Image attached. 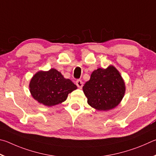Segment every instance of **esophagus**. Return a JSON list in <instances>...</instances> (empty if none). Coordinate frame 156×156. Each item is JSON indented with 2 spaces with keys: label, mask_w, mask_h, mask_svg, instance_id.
<instances>
[{
  "label": "esophagus",
  "mask_w": 156,
  "mask_h": 156,
  "mask_svg": "<svg viewBox=\"0 0 156 156\" xmlns=\"http://www.w3.org/2000/svg\"><path fill=\"white\" fill-rule=\"evenodd\" d=\"M76 85L79 88H81L83 86V81L80 80H77L76 81Z\"/></svg>",
  "instance_id": "34e87169"
}]
</instances>
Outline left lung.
<instances>
[{
	"label": "left lung",
	"instance_id": "obj_1",
	"mask_svg": "<svg viewBox=\"0 0 156 156\" xmlns=\"http://www.w3.org/2000/svg\"><path fill=\"white\" fill-rule=\"evenodd\" d=\"M83 90L91 107L105 111L119 104L124 96L125 87L119 71L110 66L107 69L94 70Z\"/></svg>",
	"mask_w": 156,
	"mask_h": 156
}]
</instances>
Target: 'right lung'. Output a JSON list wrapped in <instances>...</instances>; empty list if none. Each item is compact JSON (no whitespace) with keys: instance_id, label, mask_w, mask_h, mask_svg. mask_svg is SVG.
Returning a JSON list of instances; mask_svg holds the SVG:
<instances>
[{"instance_id":"1","label":"right lung","mask_w":156,"mask_h":156,"mask_svg":"<svg viewBox=\"0 0 156 156\" xmlns=\"http://www.w3.org/2000/svg\"><path fill=\"white\" fill-rule=\"evenodd\" d=\"M29 88L35 100L52 106L64 102L68 94L77 88L69 79H65L59 71L52 68L35 74L30 81Z\"/></svg>"}]
</instances>
